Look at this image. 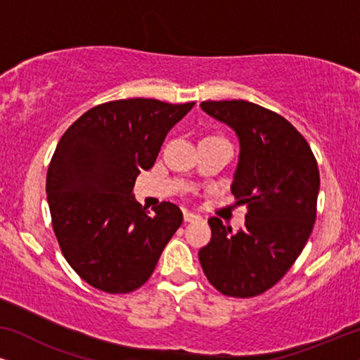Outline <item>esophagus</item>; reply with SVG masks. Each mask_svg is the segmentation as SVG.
<instances>
[{"mask_svg":"<svg viewBox=\"0 0 360 360\" xmlns=\"http://www.w3.org/2000/svg\"><path fill=\"white\" fill-rule=\"evenodd\" d=\"M184 219L186 221V223H193V221H198L201 218L198 214L191 213V211H184Z\"/></svg>","mask_w":360,"mask_h":360,"instance_id":"obj_1","label":"esophagus"}]
</instances>
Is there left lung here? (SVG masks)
I'll list each match as a JSON object with an SVG mask.
<instances>
[{"instance_id": "1", "label": "left lung", "mask_w": 360, "mask_h": 360, "mask_svg": "<svg viewBox=\"0 0 360 360\" xmlns=\"http://www.w3.org/2000/svg\"><path fill=\"white\" fill-rule=\"evenodd\" d=\"M200 106L239 137L231 191L248 206L245 228L238 233L219 218L208 219L211 240L200 249V264L226 297H255L288 272L311 234L319 191L316 159L307 139L267 108L244 100Z\"/></svg>"}]
</instances>
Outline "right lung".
I'll return each instance as SVG.
<instances>
[{"label":"right lung","instance_id":"obj_1","mask_svg":"<svg viewBox=\"0 0 360 360\" xmlns=\"http://www.w3.org/2000/svg\"><path fill=\"white\" fill-rule=\"evenodd\" d=\"M195 103L129 98L98 105L65 131L47 170L52 228L70 267L101 292L129 293L154 272L184 214L170 201L154 213L132 188L167 132Z\"/></svg>","mask_w":360,"mask_h":360}]
</instances>
